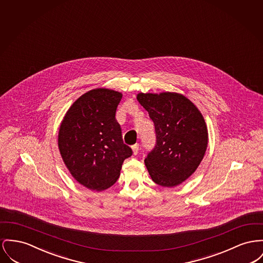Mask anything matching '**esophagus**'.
Segmentation results:
<instances>
[{
    "instance_id": "esophagus-1",
    "label": "esophagus",
    "mask_w": 263,
    "mask_h": 263,
    "mask_svg": "<svg viewBox=\"0 0 263 263\" xmlns=\"http://www.w3.org/2000/svg\"><path fill=\"white\" fill-rule=\"evenodd\" d=\"M139 144H135L132 146V151H133V155L138 154V151H139Z\"/></svg>"
}]
</instances>
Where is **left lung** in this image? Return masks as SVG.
<instances>
[{
  "instance_id": "left-lung-1",
  "label": "left lung",
  "mask_w": 263,
  "mask_h": 263,
  "mask_svg": "<svg viewBox=\"0 0 263 263\" xmlns=\"http://www.w3.org/2000/svg\"><path fill=\"white\" fill-rule=\"evenodd\" d=\"M154 122L157 143L145 159L156 184L173 187L189 179L205 154L209 133L201 111L181 93L137 94Z\"/></svg>"
}]
</instances>
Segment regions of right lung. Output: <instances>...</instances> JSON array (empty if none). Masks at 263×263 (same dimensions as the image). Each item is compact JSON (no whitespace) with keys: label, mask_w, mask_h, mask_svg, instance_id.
Instances as JSON below:
<instances>
[{"label":"right lung","mask_w":263,"mask_h":263,"mask_svg":"<svg viewBox=\"0 0 263 263\" xmlns=\"http://www.w3.org/2000/svg\"><path fill=\"white\" fill-rule=\"evenodd\" d=\"M121 98L122 93L108 88L89 90L72 103L60 126L62 161L74 180L91 191L114 185L132 155L115 119Z\"/></svg>","instance_id":"right-lung-1"}]
</instances>
